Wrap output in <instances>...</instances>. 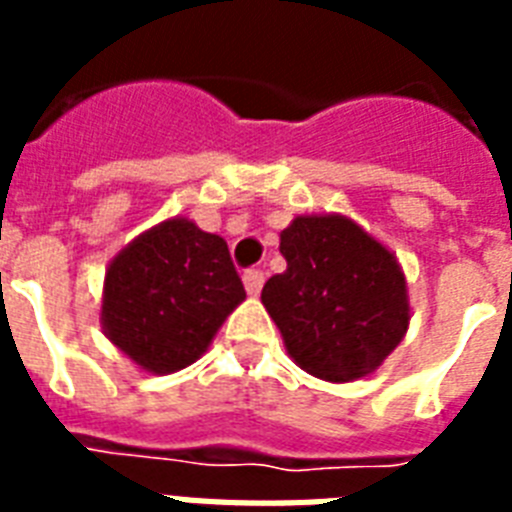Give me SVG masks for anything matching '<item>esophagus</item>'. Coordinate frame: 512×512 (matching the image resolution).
<instances>
[{"instance_id":"1","label":"esophagus","mask_w":512,"mask_h":512,"mask_svg":"<svg viewBox=\"0 0 512 512\" xmlns=\"http://www.w3.org/2000/svg\"><path fill=\"white\" fill-rule=\"evenodd\" d=\"M265 284V273L257 271V268H252V271L244 273V287H247V292L252 297L260 295V289H263Z\"/></svg>"}]
</instances>
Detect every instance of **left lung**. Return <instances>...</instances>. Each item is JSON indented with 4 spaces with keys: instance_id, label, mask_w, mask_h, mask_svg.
Returning <instances> with one entry per match:
<instances>
[{
    "instance_id": "1",
    "label": "left lung",
    "mask_w": 512,
    "mask_h": 512,
    "mask_svg": "<svg viewBox=\"0 0 512 512\" xmlns=\"http://www.w3.org/2000/svg\"><path fill=\"white\" fill-rule=\"evenodd\" d=\"M279 252L287 271L265 281L263 305L292 361L329 382L377 372L412 319L396 255L337 212L297 215Z\"/></svg>"
}]
</instances>
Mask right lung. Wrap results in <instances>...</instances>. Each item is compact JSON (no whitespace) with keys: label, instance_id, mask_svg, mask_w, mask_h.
Here are the masks:
<instances>
[{"label":"right lung","instance_id":"right-lung-1","mask_svg":"<svg viewBox=\"0 0 512 512\" xmlns=\"http://www.w3.org/2000/svg\"><path fill=\"white\" fill-rule=\"evenodd\" d=\"M244 297L223 236L170 217L108 263L100 327L138 369L172 374L207 353Z\"/></svg>","mask_w":512,"mask_h":512}]
</instances>
